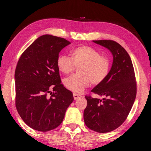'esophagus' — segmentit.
<instances>
[{"mask_svg":"<svg viewBox=\"0 0 151 151\" xmlns=\"http://www.w3.org/2000/svg\"><path fill=\"white\" fill-rule=\"evenodd\" d=\"M82 96L80 94H78V93H73V98H74V100H78V99H79L80 98H81Z\"/></svg>","mask_w":151,"mask_h":151,"instance_id":"34e87169","label":"esophagus"}]
</instances>
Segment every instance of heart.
Masks as SVG:
<instances>
[{
	"label": "heart",
	"instance_id": "b5f03b06",
	"mask_svg": "<svg viewBox=\"0 0 151 151\" xmlns=\"http://www.w3.org/2000/svg\"><path fill=\"white\" fill-rule=\"evenodd\" d=\"M71 59L69 55L60 54L56 65L61 73L69 74L78 69V74L72 75L64 80L66 88L73 92L80 93L91 83L102 84L108 78L111 67V59L101 55L97 49L87 45H82L71 51Z\"/></svg>",
	"mask_w": 151,
	"mask_h": 151
}]
</instances>
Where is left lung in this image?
Segmentation results:
<instances>
[{"mask_svg": "<svg viewBox=\"0 0 151 151\" xmlns=\"http://www.w3.org/2000/svg\"><path fill=\"white\" fill-rule=\"evenodd\" d=\"M110 50L113 65L108 78L91 91L104 96L102 100L86 96L87 106L84 111V123L98 133L116 129L127 119L137 93L135 71L129 53L114 40H93Z\"/></svg>", "mask_w": 151, "mask_h": 151, "instance_id": "1", "label": "left lung"}]
</instances>
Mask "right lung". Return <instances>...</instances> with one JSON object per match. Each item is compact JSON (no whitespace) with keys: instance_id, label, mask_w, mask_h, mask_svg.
Segmentation results:
<instances>
[{"instance_id":"1","label":"right lung","mask_w":151,"mask_h":151,"mask_svg":"<svg viewBox=\"0 0 151 151\" xmlns=\"http://www.w3.org/2000/svg\"><path fill=\"white\" fill-rule=\"evenodd\" d=\"M71 44L63 38L43 35L20 55L15 71L16 107L32 129L46 132L63 122L73 101V93L61 83L57 58Z\"/></svg>"}]
</instances>
